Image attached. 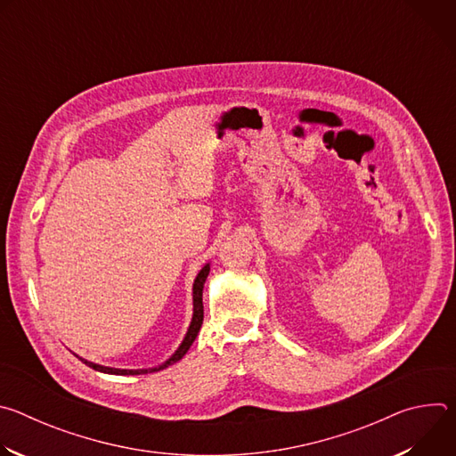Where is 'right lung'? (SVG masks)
Here are the masks:
<instances>
[{
    "label": "right lung",
    "instance_id": "1",
    "mask_svg": "<svg viewBox=\"0 0 456 456\" xmlns=\"http://www.w3.org/2000/svg\"><path fill=\"white\" fill-rule=\"evenodd\" d=\"M209 271H211V269H209V264H208V265L199 273L197 280H194V283H192V319H191V324H189V330H187V334H185L182 345L178 346V350H176L166 362H162V364L157 366V368H148V370H118V368H108V366H101V364L90 362V361H86V359H83V357H79V359H81L86 366H90V368H94V370H97V371H102V373H111V375H141V373H148V371H160V370H164V368L175 364L176 361H180V359L187 354V350L191 348L192 341L197 339L199 330L202 329V321H204L202 290H204V283H206V280H208V276H209Z\"/></svg>",
    "mask_w": 456,
    "mask_h": 456
}]
</instances>
